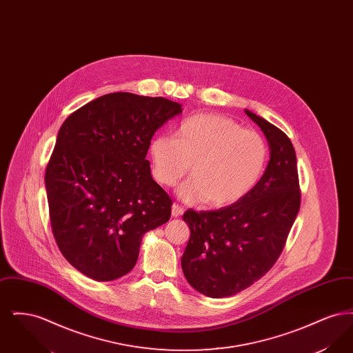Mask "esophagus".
<instances>
[{
	"label": "esophagus",
	"instance_id": "1",
	"mask_svg": "<svg viewBox=\"0 0 353 353\" xmlns=\"http://www.w3.org/2000/svg\"><path fill=\"white\" fill-rule=\"evenodd\" d=\"M183 213H184V209L179 203L172 205V216L173 217H180Z\"/></svg>",
	"mask_w": 353,
	"mask_h": 353
}]
</instances>
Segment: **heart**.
<instances>
[{"label": "heart", "mask_w": 353, "mask_h": 353, "mask_svg": "<svg viewBox=\"0 0 353 353\" xmlns=\"http://www.w3.org/2000/svg\"><path fill=\"white\" fill-rule=\"evenodd\" d=\"M268 152L262 134L243 130L233 119L199 114L185 119L176 137L159 134L152 140V176L163 186H173L192 164V177L179 194L186 201L223 208L245 197L259 181Z\"/></svg>", "instance_id": "1"}]
</instances>
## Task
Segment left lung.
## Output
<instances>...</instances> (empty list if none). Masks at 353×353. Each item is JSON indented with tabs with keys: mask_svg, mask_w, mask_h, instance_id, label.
<instances>
[{
	"mask_svg": "<svg viewBox=\"0 0 353 353\" xmlns=\"http://www.w3.org/2000/svg\"><path fill=\"white\" fill-rule=\"evenodd\" d=\"M269 141L263 176L241 200L219 210H186L190 238L181 258L189 285L210 298L232 296L254 285L283 252L301 208L296 154L288 136L245 110Z\"/></svg>",
	"mask_w": 353,
	"mask_h": 353,
	"instance_id": "8db88e82",
	"label": "left lung"
}]
</instances>
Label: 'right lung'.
I'll use <instances>...</instances> for the list:
<instances>
[{
  "label": "right lung",
  "mask_w": 353,
  "mask_h": 353,
  "mask_svg": "<svg viewBox=\"0 0 353 353\" xmlns=\"http://www.w3.org/2000/svg\"><path fill=\"white\" fill-rule=\"evenodd\" d=\"M181 104L112 92L62 124L45 173L52 234L85 276L108 282L134 269L141 238L170 219L172 200L152 179V136Z\"/></svg>",
  "instance_id": "add662e5"
}]
</instances>
